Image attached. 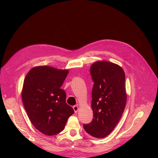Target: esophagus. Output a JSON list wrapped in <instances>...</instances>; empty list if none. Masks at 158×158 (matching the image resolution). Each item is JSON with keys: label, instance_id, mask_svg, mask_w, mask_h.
Returning a JSON list of instances; mask_svg holds the SVG:
<instances>
[{"label": "esophagus", "instance_id": "34e87169", "mask_svg": "<svg viewBox=\"0 0 158 158\" xmlns=\"http://www.w3.org/2000/svg\"><path fill=\"white\" fill-rule=\"evenodd\" d=\"M73 109L75 113H77L78 111V106H73Z\"/></svg>", "mask_w": 158, "mask_h": 158}]
</instances>
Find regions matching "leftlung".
<instances>
[{
  "label": "left lung",
  "mask_w": 158,
  "mask_h": 158,
  "mask_svg": "<svg viewBox=\"0 0 158 158\" xmlns=\"http://www.w3.org/2000/svg\"><path fill=\"white\" fill-rule=\"evenodd\" d=\"M90 73L94 82L92 92L94 118L84 128L89 135L103 138L115 128L125 110V74L120 66L106 60L95 62Z\"/></svg>",
  "instance_id": "8db88e82"
}]
</instances>
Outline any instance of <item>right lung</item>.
I'll return each instance as SVG.
<instances>
[{"instance_id": "add662e5", "label": "right lung", "mask_w": 158, "mask_h": 158, "mask_svg": "<svg viewBox=\"0 0 158 158\" xmlns=\"http://www.w3.org/2000/svg\"><path fill=\"white\" fill-rule=\"evenodd\" d=\"M69 70L49 66L32 68L26 76L22 99L30 121L47 136L63 131L68 118L74 113L66 103V92L60 87Z\"/></svg>"}]
</instances>
